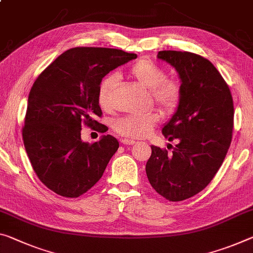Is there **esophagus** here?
<instances>
[{
  "instance_id": "1",
  "label": "esophagus",
  "mask_w": 253,
  "mask_h": 253,
  "mask_svg": "<svg viewBox=\"0 0 253 253\" xmlns=\"http://www.w3.org/2000/svg\"><path fill=\"white\" fill-rule=\"evenodd\" d=\"M122 143L124 144V145H134V144L136 143L134 139H129V138H123L122 139Z\"/></svg>"
}]
</instances>
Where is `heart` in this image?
Masks as SVG:
<instances>
[{
  "mask_svg": "<svg viewBox=\"0 0 253 253\" xmlns=\"http://www.w3.org/2000/svg\"><path fill=\"white\" fill-rule=\"evenodd\" d=\"M129 75L142 86L151 90V97L155 105L164 111L177 109L182 98V87L179 81L168 79L166 71L151 59H139L129 70ZM118 84V75L108 74L102 79L98 87V103L103 110L114 106L115 90ZM160 116L156 112L133 115L119 118L114 123L118 134L129 138H142L151 133L159 123Z\"/></svg>",
  "mask_w": 253,
  "mask_h": 253,
  "instance_id": "heart-1",
  "label": "heart"
}]
</instances>
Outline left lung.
Instances as JSON below:
<instances>
[{"label": "left lung", "mask_w": 253, "mask_h": 253, "mask_svg": "<svg viewBox=\"0 0 253 253\" xmlns=\"http://www.w3.org/2000/svg\"><path fill=\"white\" fill-rule=\"evenodd\" d=\"M158 58L173 66L181 80V101L162 129L169 142L179 143L172 153L152 145L145 170L158 194L181 202L202 191L222 166L232 141L233 99L222 75L203 56L161 50Z\"/></svg>", "instance_id": "obj_1"}]
</instances>
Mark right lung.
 Listing matches in <instances>:
<instances>
[{"label": "right lung", "instance_id": "right-lung-1", "mask_svg": "<svg viewBox=\"0 0 253 253\" xmlns=\"http://www.w3.org/2000/svg\"><path fill=\"white\" fill-rule=\"evenodd\" d=\"M137 57L114 48L75 47L48 65L31 87L23 144L40 181L59 196L76 198L91 189L118 150L114 136L92 144L82 126L103 131L98 87L110 71Z\"/></svg>", "mask_w": 253, "mask_h": 253}]
</instances>
